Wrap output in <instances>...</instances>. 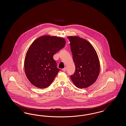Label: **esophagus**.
Instances as JSON below:
<instances>
[{"mask_svg": "<svg viewBox=\"0 0 126 126\" xmlns=\"http://www.w3.org/2000/svg\"><path fill=\"white\" fill-rule=\"evenodd\" d=\"M62 70H63V71H64V72H65V71H66V67L64 68L63 69H62Z\"/></svg>", "mask_w": 126, "mask_h": 126, "instance_id": "obj_1", "label": "esophagus"}]
</instances>
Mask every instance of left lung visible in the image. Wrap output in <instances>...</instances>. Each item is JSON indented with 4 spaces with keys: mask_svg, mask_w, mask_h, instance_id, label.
<instances>
[{
    "mask_svg": "<svg viewBox=\"0 0 126 126\" xmlns=\"http://www.w3.org/2000/svg\"><path fill=\"white\" fill-rule=\"evenodd\" d=\"M76 69L70 78L77 87H89L100 73V62L96 51L89 42L78 37H68Z\"/></svg>",
    "mask_w": 126,
    "mask_h": 126,
    "instance_id": "left-lung-1",
    "label": "left lung"
}]
</instances>
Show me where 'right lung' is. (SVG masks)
<instances>
[{
	"label": "right lung",
	"mask_w": 126,
	"mask_h": 126,
	"mask_svg": "<svg viewBox=\"0 0 126 126\" xmlns=\"http://www.w3.org/2000/svg\"><path fill=\"white\" fill-rule=\"evenodd\" d=\"M65 45L63 38L45 36L37 38L30 46L25 57L24 70L32 85L44 89L52 82L60 70L57 68L53 56Z\"/></svg>",
	"instance_id": "right-lung-1"
}]
</instances>
